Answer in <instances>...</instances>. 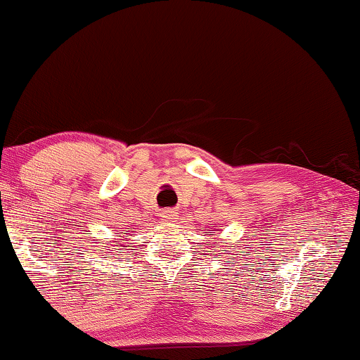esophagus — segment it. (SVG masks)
Returning a JSON list of instances; mask_svg holds the SVG:
<instances>
[{
  "instance_id": "1",
  "label": "esophagus",
  "mask_w": 360,
  "mask_h": 360,
  "mask_svg": "<svg viewBox=\"0 0 360 360\" xmlns=\"http://www.w3.org/2000/svg\"><path fill=\"white\" fill-rule=\"evenodd\" d=\"M160 217H162L165 222H175V219H176V212H175V211H172V210H165V211L160 212Z\"/></svg>"
}]
</instances>
